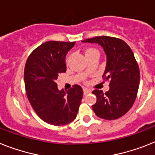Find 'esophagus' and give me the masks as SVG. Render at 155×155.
Returning a JSON list of instances; mask_svg holds the SVG:
<instances>
[{"instance_id":"34e87169","label":"esophagus","mask_w":155,"mask_h":155,"mask_svg":"<svg viewBox=\"0 0 155 155\" xmlns=\"http://www.w3.org/2000/svg\"><path fill=\"white\" fill-rule=\"evenodd\" d=\"M91 92V91L89 89H87V88H84V95H86V94H90Z\"/></svg>"}]
</instances>
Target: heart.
Here are the masks:
<instances>
[{"mask_svg": "<svg viewBox=\"0 0 155 155\" xmlns=\"http://www.w3.org/2000/svg\"><path fill=\"white\" fill-rule=\"evenodd\" d=\"M94 51H97V50H96V49H91V48H90V49H87V50H86L85 54H86V53H91V52H94Z\"/></svg>", "mask_w": 155, "mask_h": 155, "instance_id": "obj_1", "label": "heart"}]
</instances>
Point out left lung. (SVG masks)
I'll use <instances>...</instances> for the list:
<instances>
[{"label": "left lung", "mask_w": 155, "mask_h": 155, "mask_svg": "<svg viewBox=\"0 0 155 155\" xmlns=\"http://www.w3.org/2000/svg\"><path fill=\"white\" fill-rule=\"evenodd\" d=\"M101 45L106 56L104 80H110V90L92 91L97 102L92 106L100 118L114 120L131 109L137 95L140 84V68L131 48L123 40L114 37L98 36L82 41Z\"/></svg>", "instance_id": "8db88e82"}]
</instances>
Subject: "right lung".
Here are the masks:
<instances>
[{
  "mask_svg": "<svg viewBox=\"0 0 155 155\" xmlns=\"http://www.w3.org/2000/svg\"><path fill=\"white\" fill-rule=\"evenodd\" d=\"M75 41H50L35 49L26 62L24 83L27 98L42 120L64 125L76 117L83 89L74 85L67 92L58 88V75L66 71L65 58Z\"/></svg>",
  "mask_w": 155,
  "mask_h": 155,
  "instance_id": "add662e5",
  "label": "right lung"
}]
</instances>
